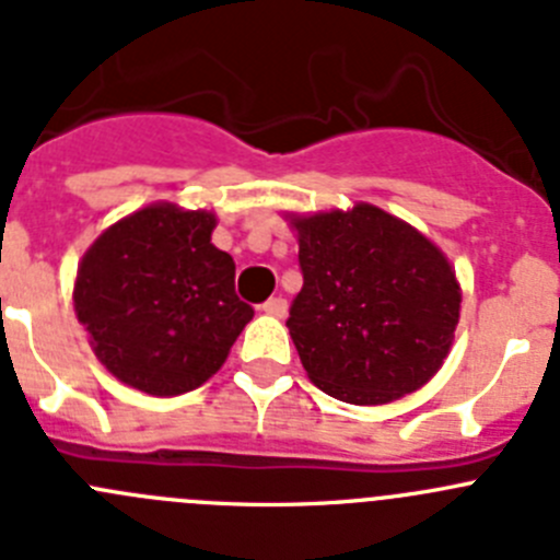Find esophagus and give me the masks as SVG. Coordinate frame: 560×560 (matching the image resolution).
Returning <instances> with one entry per match:
<instances>
[{
    "mask_svg": "<svg viewBox=\"0 0 560 560\" xmlns=\"http://www.w3.org/2000/svg\"><path fill=\"white\" fill-rule=\"evenodd\" d=\"M285 311H289V302H285L283 296H271V300L264 302V314L277 316V319H283Z\"/></svg>",
    "mask_w": 560,
    "mask_h": 560,
    "instance_id": "1",
    "label": "esophagus"
}]
</instances>
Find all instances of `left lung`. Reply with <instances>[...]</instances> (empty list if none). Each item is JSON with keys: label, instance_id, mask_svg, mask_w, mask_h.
<instances>
[{"label": "left lung", "instance_id": "8db88e82", "mask_svg": "<svg viewBox=\"0 0 560 560\" xmlns=\"http://www.w3.org/2000/svg\"><path fill=\"white\" fill-rule=\"evenodd\" d=\"M285 222L302 269L285 325L311 383L341 402L386 405L433 381L460 319L447 255L369 202Z\"/></svg>", "mask_w": 560, "mask_h": 560}]
</instances>
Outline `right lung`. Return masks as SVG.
<instances>
[{"mask_svg":"<svg viewBox=\"0 0 560 560\" xmlns=\"http://www.w3.org/2000/svg\"><path fill=\"white\" fill-rule=\"evenodd\" d=\"M213 210L152 202L102 230L74 280V314L102 366L125 386L177 397L208 383L253 307L235 264L210 244Z\"/></svg>","mask_w":560,"mask_h":560,"instance_id":"add662e5","label":"right lung"}]
</instances>
